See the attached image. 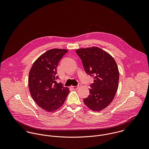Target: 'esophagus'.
<instances>
[{"label": "esophagus", "mask_w": 149, "mask_h": 149, "mask_svg": "<svg viewBox=\"0 0 149 149\" xmlns=\"http://www.w3.org/2000/svg\"><path fill=\"white\" fill-rule=\"evenodd\" d=\"M80 86H81V84H80V83H79L78 85H76V86H73L72 88H73V89H78Z\"/></svg>", "instance_id": "1"}]
</instances>
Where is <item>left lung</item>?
I'll list each match as a JSON object with an SVG mask.
<instances>
[{
    "mask_svg": "<svg viewBox=\"0 0 149 149\" xmlns=\"http://www.w3.org/2000/svg\"><path fill=\"white\" fill-rule=\"evenodd\" d=\"M82 61L85 73L93 77L89 95L84 99L85 105L94 111L108 106L112 101L119 83V70L113 58L97 47L76 50Z\"/></svg>",
    "mask_w": 149,
    "mask_h": 149,
    "instance_id": "obj_1",
    "label": "left lung"
}]
</instances>
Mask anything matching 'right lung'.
Listing matches in <instances>:
<instances>
[{
	"label": "right lung",
	"mask_w": 149,
	"mask_h": 149,
	"mask_svg": "<svg viewBox=\"0 0 149 149\" xmlns=\"http://www.w3.org/2000/svg\"><path fill=\"white\" fill-rule=\"evenodd\" d=\"M68 50L52 49L42 54L33 64L29 76L30 94L43 109L52 112L64 104L69 93L68 87L57 83V68Z\"/></svg>",
	"instance_id": "right-lung-1"
}]
</instances>
